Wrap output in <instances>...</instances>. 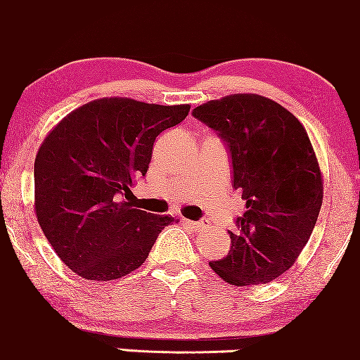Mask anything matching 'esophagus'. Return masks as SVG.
Segmentation results:
<instances>
[{"label": "esophagus", "instance_id": "esophagus-1", "mask_svg": "<svg viewBox=\"0 0 360 360\" xmlns=\"http://www.w3.org/2000/svg\"><path fill=\"white\" fill-rule=\"evenodd\" d=\"M184 223L188 226V228L192 229H204L207 228V223L205 221H188V219H184Z\"/></svg>", "mask_w": 360, "mask_h": 360}]
</instances>
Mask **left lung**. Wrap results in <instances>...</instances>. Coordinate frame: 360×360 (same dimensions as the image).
Masks as SVG:
<instances>
[{
    "label": "left lung",
    "instance_id": "8db88e82",
    "mask_svg": "<svg viewBox=\"0 0 360 360\" xmlns=\"http://www.w3.org/2000/svg\"><path fill=\"white\" fill-rule=\"evenodd\" d=\"M229 149L233 187L246 211L236 219L229 253L211 269L243 288L289 270L308 243L323 202V179L302 124L282 105L236 93L193 108Z\"/></svg>",
    "mask_w": 360,
    "mask_h": 360
}]
</instances>
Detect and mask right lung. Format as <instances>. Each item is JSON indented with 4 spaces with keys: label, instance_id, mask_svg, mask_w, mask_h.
Returning <instances> with one entry per match:
<instances>
[{
    "label": "right lung",
    "instance_id": "right-lung-1",
    "mask_svg": "<svg viewBox=\"0 0 360 360\" xmlns=\"http://www.w3.org/2000/svg\"><path fill=\"white\" fill-rule=\"evenodd\" d=\"M191 105L100 98L72 110L40 144L34 165L35 214L68 269L114 281L146 262L172 216L131 204L153 144L188 115Z\"/></svg>",
    "mask_w": 360,
    "mask_h": 360
}]
</instances>
